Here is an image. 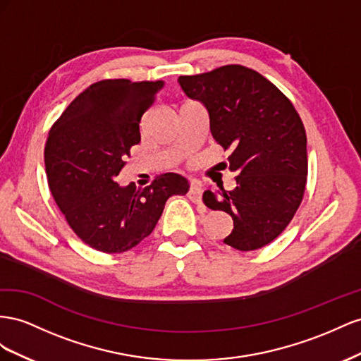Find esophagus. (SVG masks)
I'll return each mask as SVG.
<instances>
[{"label":"esophagus","mask_w":361,"mask_h":361,"mask_svg":"<svg viewBox=\"0 0 361 361\" xmlns=\"http://www.w3.org/2000/svg\"><path fill=\"white\" fill-rule=\"evenodd\" d=\"M188 197L192 202L201 205L202 204V189H201V186L192 183L190 188H189V192H188ZM204 210H205V207H204Z\"/></svg>","instance_id":"34e87169"}]
</instances>
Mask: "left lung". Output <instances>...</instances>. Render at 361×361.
Here are the masks:
<instances>
[{
	"label": "left lung",
	"instance_id": "1",
	"mask_svg": "<svg viewBox=\"0 0 361 361\" xmlns=\"http://www.w3.org/2000/svg\"><path fill=\"white\" fill-rule=\"evenodd\" d=\"M178 83L205 106L213 139L231 148L233 190H205L212 210L228 213L234 228L224 243L254 251L280 235L301 205L307 183V136L292 101L259 72L225 65Z\"/></svg>",
	"mask_w": 361,
	"mask_h": 361
}]
</instances>
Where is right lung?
Here are the masks:
<instances>
[{
  "mask_svg": "<svg viewBox=\"0 0 361 361\" xmlns=\"http://www.w3.org/2000/svg\"><path fill=\"white\" fill-rule=\"evenodd\" d=\"M163 81L101 80L71 102L48 133L45 171L60 212L78 239L106 254L135 248L156 228L172 195L188 180L160 173L149 186L122 188L116 177L140 142V119Z\"/></svg>",
  "mask_w": 361,
  "mask_h": 361,
  "instance_id": "obj_1",
  "label": "right lung"
}]
</instances>
